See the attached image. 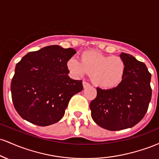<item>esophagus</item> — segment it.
<instances>
[{
    "label": "esophagus",
    "instance_id": "34e87169",
    "mask_svg": "<svg viewBox=\"0 0 159 159\" xmlns=\"http://www.w3.org/2000/svg\"><path fill=\"white\" fill-rule=\"evenodd\" d=\"M90 86V84L88 82H86V81H83V87L84 88H87Z\"/></svg>",
    "mask_w": 159,
    "mask_h": 159
}]
</instances>
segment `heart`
<instances>
[{
    "mask_svg": "<svg viewBox=\"0 0 159 159\" xmlns=\"http://www.w3.org/2000/svg\"><path fill=\"white\" fill-rule=\"evenodd\" d=\"M67 68L74 77L91 74V79L96 86L112 88L123 80L125 65L120 57L106 56L98 51L90 50L82 53L81 61L76 57L69 59Z\"/></svg>",
    "mask_w": 159,
    "mask_h": 159,
    "instance_id": "obj_1",
    "label": "heart"
}]
</instances>
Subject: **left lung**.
Returning <instances> with one entry per match:
<instances>
[{
  "mask_svg": "<svg viewBox=\"0 0 159 159\" xmlns=\"http://www.w3.org/2000/svg\"><path fill=\"white\" fill-rule=\"evenodd\" d=\"M120 57L125 65L123 80L108 90L97 87V96L90 105L95 123L110 131L132 128L139 123L152 96L151 74L146 65L126 53Z\"/></svg>",
  "mask_w": 159,
  "mask_h": 159,
  "instance_id": "obj_1",
  "label": "left lung"
}]
</instances>
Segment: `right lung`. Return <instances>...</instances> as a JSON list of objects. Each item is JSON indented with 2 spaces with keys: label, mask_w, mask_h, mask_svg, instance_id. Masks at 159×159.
Here are the masks:
<instances>
[{
  "label": "right lung",
  "mask_w": 159,
  "mask_h": 159,
  "mask_svg": "<svg viewBox=\"0 0 159 159\" xmlns=\"http://www.w3.org/2000/svg\"><path fill=\"white\" fill-rule=\"evenodd\" d=\"M75 53L72 48L49 45L27 53L16 64L11 93L24 120L47 126L63 118L70 98L83 90L82 81L68 75L67 62Z\"/></svg>",
  "instance_id": "obj_1"
}]
</instances>
